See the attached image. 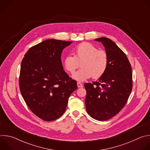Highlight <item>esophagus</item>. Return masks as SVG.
Instances as JSON below:
<instances>
[{
  "mask_svg": "<svg viewBox=\"0 0 150 150\" xmlns=\"http://www.w3.org/2000/svg\"><path fill=\"white\" fill-rule=\"evenodd\" d=\"M77 86L78 88H82L83 87V85L81 82H77Z\"/></svg>",
  "mask_w": 150,
  "mask_h": 150,
  "instance_id": "obj_1",
  "label": "esophagus"
}]
</instances>
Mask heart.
<instances>
[{
	"mask_svg": "<svg viewBox=\"0 0 150 150\" xmlns=\"http://www.w3.org/2000/svg\"><path fill=\"white\" fill-rule=\"evenodd\" d=\"M82 68L72 76L78 81L83 82L91 76L94 79L101 78L109 65L108 53L103 50H98L94 45L83 42L76 46L75 56L69 54L63 60L65 70L73 74L80 66Z\"/></svg>",
	"mask_w": 150,
	"mask_h": 150,
	"instance_id": "b5f03b06",
	"label": "heart"
}]
</instances>
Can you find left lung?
<instances>
[{
  "mask_svg": "<svg viewBox=\"0 0 150 150\" xmlns=\"http://www.w3.org/2000/svg\"><path fill=\"white\" fill-rule=\"evenodd\" d=\"M101 41L109 57L105 74L97 81L85 83V105L88 114L97 120H109L125 105L132 89V72L125 53L108 38L95 39Z\"/></svg>",
  "mask_w": 150,
  "mask_h": 150,
  "instance_id": "obj_1",
  "label": "left lung"
}]
</instances>
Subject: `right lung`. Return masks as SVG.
I'll return each instance as SVG.
<instances>
[{
  "label": "right lung",
  "mask_w": 150,
  "mask_h": 150,
  "mask_svg": "<svg viewBox=\"0 0 150 150\" xmlns=\"http://www.w3.org/2000/svg\"><path fill=\"white\" fill-rule=\"evenodd\" d=\"M72 43L49 39L31 47L21 62V93L30 110L45 121L59 118L70 95L77 89L75 80L63 70L61 53Z\"/></svg>",
  "instance_id": "right-lung-1"
}]
</instances>
